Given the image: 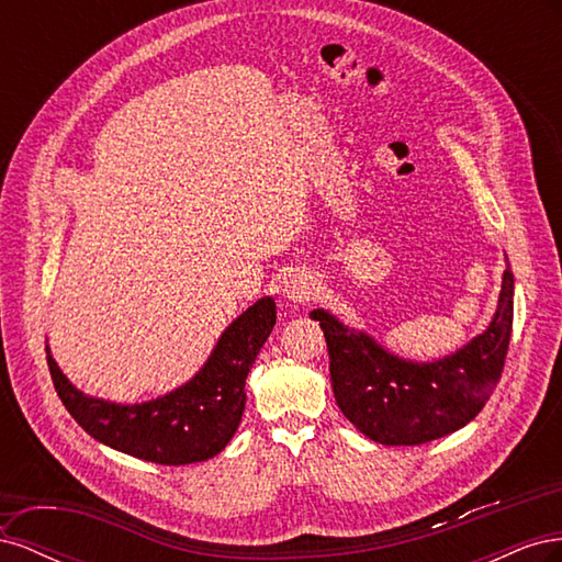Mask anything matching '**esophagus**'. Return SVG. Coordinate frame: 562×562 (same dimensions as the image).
I'll return each instance as SVG.
<instances>
[{
    "instance_id": "1",
    "label": "esophagus",
    "mask_w": 562,
    "mask_h": 562,
    "mask_svg": "<svg viewBox=\"0 0 562 562\" xmlns=\"http://www.w3.org/2000/svg\"><path fill=\"white\" fill-rule=\"evenodd\" d=\"M285 297L291 300V302H295V304H304V302H310L316 293H318V283H316V279L312 277V274H293L291 279L285 281Z\"/></svg>"
}]
</instances>
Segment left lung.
Returning <instances> with one entry per match:
<instances>
[{
  "instance_id": "1",
  "label": "left lung",
  "mask_w": 562,
  "mask_h": 562,
  "mask_svg": "<svg viewBox=\"0 0 562 562\" xmlns=\"http://www.w3.org/2000/svg\"><path fill=\"white\" fill-rule=\"evenodd\" d=\"M310 316L326 335L333 394L345 417L375 443L422 446L467 427L497 386L514 328V274L506 265L487 330L429 363L401 359L326 310Z\"/></svg>"
}]
</instances>
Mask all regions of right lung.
<instances>
[{"mask_svg": "<svg viewBox=\"0 0 562 562\" xmlns=\"http://www.w3.org/2000/svg\"><path fill=\"white\" fill-rule=\"evenodd\" d=\"M277 323V304L262 297L234 318L196 375L145 403H110L87 396L50 356V380L79 427L119 452L164 467L206 462L223 452L246 407V378Z\"/></svg>", "mask_w": 562, "mask_h": 562, "instance_id": "add662e5", "label": "right lung"}]
</instances>
